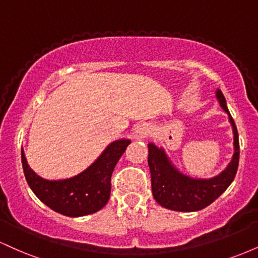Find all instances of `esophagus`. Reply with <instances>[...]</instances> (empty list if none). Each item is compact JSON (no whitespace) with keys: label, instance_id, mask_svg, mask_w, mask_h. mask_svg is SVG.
Returning <instances> with one entry per match:
<instances>
[{"label":"esophagus","instance_id":"34e87169","mask_svg":"<svg viewBox=\"0 0 258 258\" xmlns=\"http://www.w3.org/2000/svg\"><path fill=\"white\" fill-rule=\"evenodd\" d=\"M136 133H137L138 138H144L149 135V128H148L147 126H141V127H138L137 132Z\"/></svg>","mask_w":258,"mask_h":258}]
</instances>
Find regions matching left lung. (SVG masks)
Wrapping results in <instances>:
<instances>
[{
	"instance_id": "left-lung-1",
	"label": "left lung",
	"mask_w": 258,
	"mask_h": 258,
	"mask_svg": "<svg viewBox=\"0 0 258 258\" xmlns=\"http://www.w3.org/2000/svg\"><path fill=\"white\" fill-rule=\"evenodd\" d=\"M216 96L222 108L229 115V121L233 126L234 155L232 161L223 172L214 178L194 179L178 172L167 159L164 150L149 143L148 165L152 174V190L154 199L162 207L180 212L199 211L214 203L235 178L240 153L238 130L221 90H217Z\"/></svg>"
}]
</instances>
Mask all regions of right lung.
Segmentation results:
<instances>
[{"instance_id":"right-lung-1","label":"right lung","mask_w":258,"mask_h":258,"mask_svg":"<svg viewBox=\"0 0 258 258\" xmlns=\"http://www.w3.org/2000/svg\"><path fill=\"white\" fill-rule=\"evenodd\" d=\"M130 143V139L112 142L87 170L61 180H47L37 176L29 167L22 149L26 182L38 199L58 214L69 217L94 214L108 203L112 171Z\"/></svg>"}]
</instances>
